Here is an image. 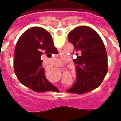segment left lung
Listing matches in <instances>:
<instances>
[{"label": "left lung", "mask_w": 121, "mask_h": 121, "mask_svg": "<svg viewBox=\"0 0 121 121\" xmlns=\"http://www.w3.org/2000/svg\"><path fill=\"white\" fill-rule=\"evenodd\" d=\"M68 41L76 53V82L67 92L84 94L100 85L108 70L107 54L99 35L93 29L80 26L71 31Z\"/></svg>", "instance_id": "8db88e82"}]
</instances>
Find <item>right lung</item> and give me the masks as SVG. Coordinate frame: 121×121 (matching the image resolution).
<instances>
[{"instance_id": "add662e5", "label": "right lung", "mask_w": 121, "mask_h": 121, "mask_svg": "<svg viewBox=\"0 0 121 121\" xmlns=\"http://www.w3.org/2000/svg\"><path fill=\"white\" fill-rule=\"evenodd\" d=\"M14 52V70L21 84L37 93L56 89L45 78L42 64L43 54L58 53L49 32L38 26L28 29L19 39Z\"/></svg>"}]
</instances>
